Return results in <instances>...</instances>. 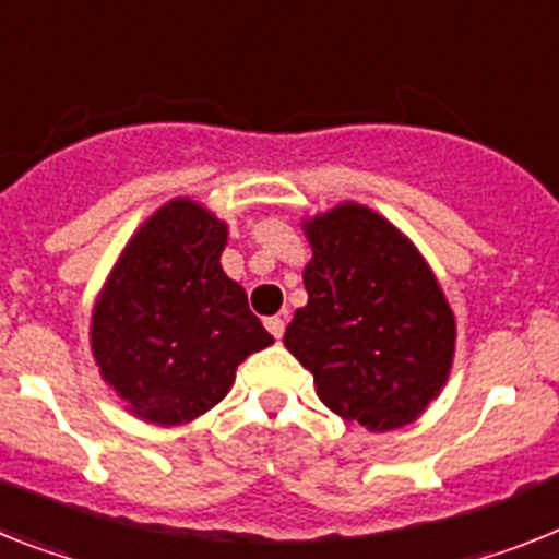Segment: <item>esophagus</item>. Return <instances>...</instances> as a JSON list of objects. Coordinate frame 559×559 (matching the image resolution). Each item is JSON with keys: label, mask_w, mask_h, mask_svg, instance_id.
<instances>
[{"label": "esophagus", "mask_w": 559, "mask_h": 559, "mask_svg": "<svg viewBox=\"0 0 559 559\" xmlns=\"http://www.w3.org/2000/svg\"><path fill=\"white\" fill-rule=\"evenodd\" d=\"M265 328H269V333L274 338H283L285 333V319L283 317H269L265 319Z\"/></svg>", "instance_id": "34e87169"}]
</instances>
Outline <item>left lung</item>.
<instances>
[{
	"mask_svg": "<svg viewBox=\"0 0 559 559\" xmlns=\"http://www.w3.org/2000/svg\"><path fill=\"white\" fill-rule=\"evenodd\" d=\"M313 257L285 347L345 421L388 432L416 421L447 384L455 317L418 248L390 221L342 203L305 223Z\"/></svg>",
	"mask_w": 559,
	"mask_h": 559,
	"instance_id": "8db88e82",
	"label": "left lung"
}]
</instances>
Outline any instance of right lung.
<instances>
[{"mask_svg":"<svg viewBox=\"0 0 559 559\" xmlns=\"http://www.w3.org/2000/svg\"><path fill=\"white\" fill-rule=\"evenodd\" d=\"M226 223L189 198L135 231L93 308L95 365L132 416L178 427L223 402L237 365L274 342L221 269Z\"/></svg>","mask_w":559,"mask_h":559,"instance_id":"obj_1","label":"right lung"}]
</instances>
